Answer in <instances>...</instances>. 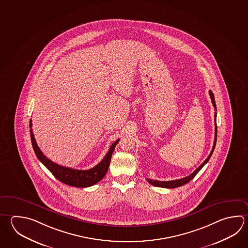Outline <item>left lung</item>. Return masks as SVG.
Segmentation results:
<instances>
[{
	"instance_id": "obj_1",
	"label": "left lung",
	"mask_w": 248,
	"mask_h": 248,
	"mask_svg": "<svg viewBox=\"0 0 248 248\" xmlns=\"http://www.w3.org/2000/svg\"><path fill=\"white\" fill-rule=\"evenodd\" d=\"M209 93H210V99H211V102H212V104H213V106L215 108L216 110H217V107H216V103H215V98H214V94L213 93L211 92V90L209 91ZM217 112H215V140H214V144H213V147H212V150H211V152H210V155L208 156V158L203 161V163H202L197 169L191 173V174H189L188 176L187 177L182 178V179H178V180H173V181H169V182H163V181H156V180H151V179H146V181L150 183V184H152V185H154L155 187H166V188H174V187H181V186H183L184 184H186V183H188V182H190L193 178L196 176L197 173L202 169V167L205 165L208 161H209V159H210V157H211V155L213 154V151L215 149L216 146V142H217Z\"/></svg>"
}]
</instances>
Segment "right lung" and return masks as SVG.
<instances>
[{
  "mask_svg": "<svg viewBox=\"0 0 248 248\" xmlns=\"http://www.w3.org/2000/svg\"><path fill=\"white\" fill-rule=\"evenodd\" d=\"M31 126H32V123L31 120H30L31 139V144H32L33 150L35 154L37 155L38 159L46 167V169L60 182L73 187H87L93 186L105 176L110 163L113 151L115 149L119 140H117L113 143L108 151L106 156L103 158L100 163L97 164L95 167H93V169H90L89 170H78V169L65 168L61 165H58L52 162L51 159L46 158V155H44L41 150L39 149V147L37 145V142L33 135Z\"/></svg>",
  "mask_w": 248,
  "mask_h": 248,
  "instance_id": "add662e5",
  "label": "right lung"
}]
</instances>
